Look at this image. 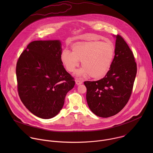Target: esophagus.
Here are the masks:
<instances>
[{
  "label": "esophagus",
  "mask_w": 153,
  "mask_h": 153,
  "mask_svg": "<svg viewBox=\"0 0 153 153\" xmlns=\"http://www.w3.org/2000/svg\"><path fill=\"white\" fill-rule=\"evenodd\" d=\"M75 82H76V83L77 85H80V84H82V83H83L82 80L81 79H76L75 80Z\"/></svg>",
  "instance_id": "1"
}]
</instances>
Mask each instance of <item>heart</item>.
Wrapping results in <instances>:
<instances>
[{
    "instance_id": "b5f03b06",
    "label": "heart",
    "mask_w": 153,
    "mask_h": 153,
    "mask_svg": "<svg viewBox=\"0 0 153 153\" xmlns=\"http://www.w3.org/2000/svg\"><path fill=\"white\" fill-rule=\"evenodd\" d=\"M114 52L115 47L111 42L91 41L74 47L72 53L63 51L60 58L69 72H73L80 61L83 68L76 72L77 76L90 74L94 78H102L111 68Z\"/></svg>"
}]
</instances>
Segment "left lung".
I'll return each instance as SVG.
<instances>
[{
    "mask_svg": "<svg viewBox=\"0 0 153 153\" xmlns=\"http://www.w3.org/2000/svg\"><path fill=\"white\" fill-rule=\"evenodd\" d=\"M115 55L111 68L100 80L85 81L86 101L91 111L101 117L119 113L132 93L137 64L132 51L123 37L116 36Z\"/></svg>",
    "mask_w": 153,
    "mask_h": 153,
    "instance_id": "1",
    "label": "left lung"
}]
</instances>
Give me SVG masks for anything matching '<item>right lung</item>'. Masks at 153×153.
<instances>
[{"label": "right lung", "instance_id": "add662e5", "mask_svg": "<svg viewBox=\"0 0 153 153\" xmlns=\"http://www.w3.org/2000/svg\"><path fill=\"white\" fill-rule=\"evenodd\" d=\"M61 54L59 40H36L29 43L17 62L20 99L42 119H51L60 112L67 93L75 85L63 66Z\"/></svg>", "mask_w": 153, "mask_h": 153}]
</instances>
